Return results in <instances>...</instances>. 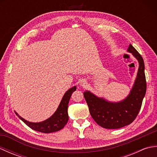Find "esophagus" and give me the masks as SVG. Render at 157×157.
<instances>
[{
  "mask_svg": "<svg viewBox=\"0 0 157 157\" xmlns=\"http://www.w3.org/2000/svg\"><path fill=\"white\" fill-rule=\"evenodd\" d=\"M79 83V85L82 86V87H84V86H86V84H87V82H86V80H85L84 79H80Z\"/></svg>",
  "mask_w": 157,
  "mask_h": 157,
  "instance_id": "1",
  "label": "esophagus"
}]
</instances>
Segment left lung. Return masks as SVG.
<instances>
[{
    "label": "left lung",
    "instance_id": "left-lung-1",
    "mask_svg": "<svg viewBox=\"0 0 157 157\" xmlns=\"http://www.w3.org/2000/svg\"><path fill=\"white\" fill-rule=\"evenodd\" d=\"M127 51L137 59L139 67L134 85L125 98L119 102H111L89 90L84 92L92 117L97 124L106 129H119L134 121L146 94L144 60L132 44Z\"/></svg>",
    "mask_w": 157,
    "mask_h": 157
}]
</instances>
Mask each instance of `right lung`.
Returning a JSON list of instances; mask_svg holds the SVG:
<instances>
[{"mask_svg": "<svg viewBox=\"0 0 157 157\" xmlns=\"http://www.w3.org/2000/svg\"><path fill=\"white\" fill-rule=\"evenodd\" d=\"M76 89L77 88L75 86L69 88L63 95L61 101L54 114L43 121L37 123L28 121L21 117V116H19L17 112L15 111V113L22 121L24 122L28 127L35 130V131L46 133V134L59 131L60 129L64 128V126L68 121L69 116L67 108L69 101L72 93L75 91Z\"/></svg>", "mask_w": 157, "mask_h": 157, "instance_id": "obj_1", "label": "right lung"}]
</instances>
